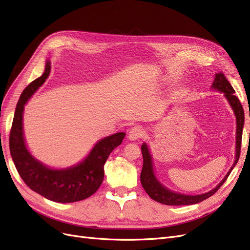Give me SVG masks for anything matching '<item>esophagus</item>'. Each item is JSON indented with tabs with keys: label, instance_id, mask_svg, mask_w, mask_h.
<instances>
[{
	"label": "esophagus",
	"instance_id": "34e87169",
	"mask_svg": "<svg viewBox=\"0 0 250 250\" xmlns=\"http://www.w3.org/2000/svg\"><path fill=\"white\" fill-rule=\"evenodd\" d=\"M144 134H145V129H144L142 126L132 127L129 130V133H128V135H129V140H131V141L141 139L142 137H144Z\"/></svg>",
	"mask_w": 250,
	"mask_h": 250
}]
</instances>
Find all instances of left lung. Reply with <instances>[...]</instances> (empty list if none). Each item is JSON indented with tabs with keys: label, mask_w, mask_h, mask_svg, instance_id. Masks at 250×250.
I'll list each match as a JSON object with an SVG mask.
<instances>
[{
	"label": "left lung",
	"mask_w": 250,
	"mask_h": 250,
	"mask_svg": "<svg viewBox=\"0 0 250 250\" xmlns=\"http://www.w3.org/2000/svg\"><path fill=\"white\" fill-rule=\"evenodd\" d=\"M211 86L218 89L219 92L224 93V96L226 97V99L229 100L230 106L232 107V109L234 111V115H236V118H237L236 161H234L233 166L230 168L229 173L226 174V176L223 178L221 183L219 184L215 188H213L211 191H209L206 194L195 195V196L178 194V193H174V192L168 190L167 188H165L164 186H162L160 183H158V180L154 176L153 168H152V161H151V155L149 153L148 147L146 144H143L141 150H142L144 162H143V169L141 172V184L144 188V190L146 191V193L150 196V197L157 202L163 203V204H167V206H188V204H195V203H198V202H201L203 200L208 199L221 188V186L225 183V180L228 179L231 170L233 169V167L237 165V163L239 161L240 152H241L242 132H243V125H244L243 106H242V104L237 98V96L234 95V89L230 85L229 80L226 79L223 73L216 74V78H215L213 85Z\"/></svg>",
	"instance_id": "8db88e82"
}]
</instances>
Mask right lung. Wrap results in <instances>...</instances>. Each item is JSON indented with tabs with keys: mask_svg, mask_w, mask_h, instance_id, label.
Wrapping results in <instances>:
<instances>
[{
	"mask_svg": "<svg viewBox=\"0 0 250 250\" xmlns=\"http://www.w3.org/2000/svg\"><path fill=\"white\" fill-rule=\"evenodd\" d=\"M50 62L46 63L42 76L35 79L22 90L17 104L9 135V148L16 168L24 183L32 191L55 202H75L88 198L101 186L104 164L111 151L121 145L125 133L118 132L98 142L88 156L75 167L52 170L28 152L22 135L24 105L36 89L43 84L50 74Z\"/></svg>",
	"mask_w": 250,
	"mask_h": 250,
	"instance_id": "1",
	"label": "right lung"
}]
</instances>
